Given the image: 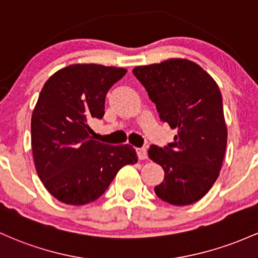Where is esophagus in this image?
Returning <instances> with one entry per match:
<instances>
[{
  "label": "esophagus",
  "instance_id": "34e87169",
  "mask_svg": "<svg viewBox=\"0 0 258 258\" xmlns=\"http://www.w3.org/2000/svg\"><path fill=\"white\" fill-rule=\"evenodd\" d=\"M137 154H138V158H140L141 160L147 159V157H148V153H147V148H138L137 149Z\"/></svg>",
  "mask_w": 258,
  "mask_h": 258
}]
</instances>
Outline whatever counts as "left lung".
I'll return each instance as SVG.
<instances>
[{
  "label": "left lung",
  "instance_id": "left-lung-1",
  "mask_svg": "<svg viewBox=\"0 0 258 258\" xmlns=\"http://www.w3.org/2000/svg\"><path fill=\"white\" fill-rule=\"evenodd\" d=\"M132 72L161 121L177 130L168 147L148 149V157L165 172L155 195L174 206L192 205L214 185L224 159L228 130L218 84L200 64L186 58L137 66Z\"/></svg>",
  "mask_w": 258,
  "mask_h": 258
}]
</instances>
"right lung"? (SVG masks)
<instances>
[{
	"label": "right lung",
	"mask_w": 258,
	"mask_h": 258,
	"mask_svg": "<svg viewBox=\"0 0 258 258\" xmlns=\"http://www.w3.org/2000/svg\"><path fill=\"white\" fill-rule=\"evenodd\" d=\"M122 67L75 63L53 73L32 115V151L42 185L56 200L83 206L98 200L127 164L137 163L130 144L93 140L89 122L103 118L107 90L126 75Z\"/></svg>",
	"instance_id": "1"
}]
</instances>
